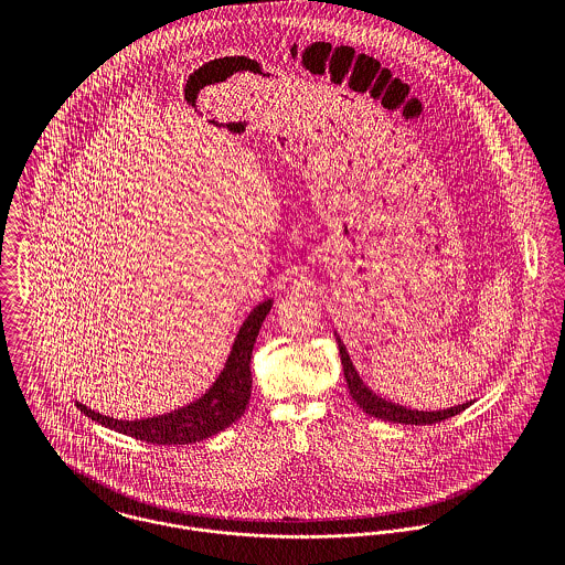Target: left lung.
Instances as JSON below:
<instances>
[{
	"label": "left lung",
	"instance_id": "obj_1",
	"mask_svg": "<svg viewBox=\"0 0 565 565\" xmlns=\"http://www.w3.org/2000/svg\"><path fill=\"white\" fill-rule=\"evenodd\" d=\"M337 337V343H339V354H341V365H343V374H345V383H348V390H350V396L352 401L359 404V408H363L367 415L372 417H379V419H385V422H396V424H415V426H426V424H437V422H444L461 411H466L472 403L459 404V406H450V408H444V411H411L406 406L401 404L390 403L381 396H376L363 381L361 376L356 374L352 361H350V354L343 345V341L339 339V334L334 332Z\"/></svg>",
	"mask_w": 565,
	"mask_h": 565
}]
</instances>
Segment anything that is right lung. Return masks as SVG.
<instances>
[{
	"instance_id": "add662e5",
	"label": "right lung",
	"mask_w": 565,
	"mask_h": 565,
	"mask_svg": "<svg viewBox=\"0 0 565 565\" xmlns=\"http://www.w3.org/2000/svg\"><path fill=\"white\" fill-rule=\"evenodd\" d=\"M271 309V300L260 302L243 322L237 339L233 343L231 356L220 374V379L213 383V387L195 403L186 404L178 411L146 417V419H115L108 415H102L97 411L86 408L78 404L82 413L90 417L93 422L124 433L128 437L157 444V446H184L195 444L202 439H209L217 435L220 430L228 428L233 422H237L249 403L252 392V374H249V359L252 348L256 341V334L260 330V323Z\"/></svg>"
}]
</instances>
